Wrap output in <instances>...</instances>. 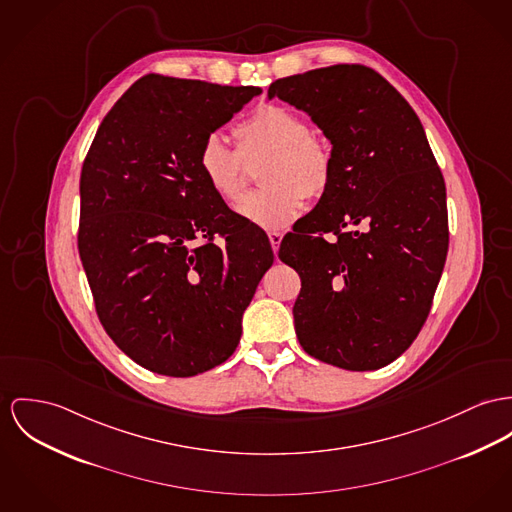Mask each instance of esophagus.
Here are the masks:
<instances>
[{
    "instance_id": "obj_1",
    "label": "esophagus",
    "mask_w": 512,
    "mask_h": 512,
    "mask_svg": "<svg viewBox=\"0 0 512 512\" xmlns=\"http://www.w3.org/2000/svg\"><path fill=\"white\" fill-rule=\"evenodd\" d=\"M269 241H271V247H273V251H278V247H280V241H282V234L280 232H271L269 234Z\"/></svg>"
}]
</instances>
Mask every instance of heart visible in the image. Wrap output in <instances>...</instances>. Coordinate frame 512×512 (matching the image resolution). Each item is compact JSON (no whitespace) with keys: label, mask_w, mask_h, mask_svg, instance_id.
Instances as JSON below:
<instances>
[{"label":"heart","mask_w":512,"mask_h":512,"mask_svg":"<svg viewBox=\"0 0 512 512\" xmlns=\"http://www.w3.org/2000/svg\"><path fill=\"white\" fill-rule=\"evenodd\" d=\"M237 150L210 134L198 150V171L208 189L236 202L245 189V161L265 158L263 189L243 198L237 214L261 228L282 230L304 210L306 198L319 200L331 189L335 159L331 148L312 136L310 124L280 105H261L234 128Z\"/></svg>","instance_id":"1"}]
</instances>
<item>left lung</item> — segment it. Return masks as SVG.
Returning <instances> with one entry per match:
<instances>
[{
  "label": "left lung",
  "mask_w": 512,
  "mask_h": 512,
  "mask_svg": "<svg viewBox=\"0 0 512 512\" xmlns=\"http://www.w3.org/2000/svg\"><path fill=\"white\" fill-rule=\"evenodd\" d=\"M273 97L308 113L335 159L331 189L278 251L302 280L298 341L321 362L378 370L411 347L431 312L448 253L444 177L421 120L372 68L276 79Z\"/></svg>",
  "instance_id": "left-lung-1"
}]
</instances>
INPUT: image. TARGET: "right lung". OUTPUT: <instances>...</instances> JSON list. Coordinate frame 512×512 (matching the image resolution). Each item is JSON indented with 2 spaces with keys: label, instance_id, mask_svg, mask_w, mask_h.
Returning a JSON list of instances; mask_svg holds the SVG:
<instances>
[{
  "label": "right lung",
  "instance_id": "add662e5",
  "mask_svg": "<svg viewBox=\"0 0 512 512\" xmlns=\"http://www.w3.org/2000/svg\"><path fill=\"white\" fill-rule=\"evenodd\" d=\"M259 93L144 76L83 161L78 249L99 321L122 353L163 376H197L234 354L275 261L269 237L208 189L197 163L204 138Z\"/></svg>",
  "mask_w": 512,
  "mask_h": 512
}]
</instances>
